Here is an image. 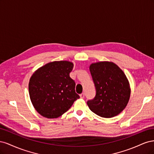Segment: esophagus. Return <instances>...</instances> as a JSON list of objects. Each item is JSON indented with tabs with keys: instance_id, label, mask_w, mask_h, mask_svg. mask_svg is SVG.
<instances>
[{
	"instance_id": "34e87169",
	"label": "esophagus",
	"mask_w": 154,
	"mask_h": 154,
	"mask_svg": "<svg viewBox=\"0 0 154 154\" xmlns=\"http://www.w3.org/2000/svg\"><path fill=\"white\" fill-rule=\"evenodd\" d=\"M80 97L81 98H84V97H85V94L84 93H82V94L80 95Z\"/></svg>"
}]
</instances>
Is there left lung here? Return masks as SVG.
I'll use <instances>...</instances> for the list:
<instances>
[{
	"mask_svg": "<svg viewBox=\"0 0 154 154\" xmlns=\"http://www.w3.org/2000/svg\"><path fill=\"white\" fill-rule=\"evenodd\" d=\"M89 69L96 93L94 99L87 101L88 106L102 118L118 115L127 105L130 96L127 76L117 65L110 62L92 63Z\"/></svg>",
	"mask_w": 154,
	"mask_h": 154,
	"instance_id": "1",
	"label": "left lung"
}]
</instances>
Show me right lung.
I'll list each match as a JSON object with an SVG mask.
<instances>
[{
  "instance_id": "obj_1",
  "label": "right lung",
  "mask_w": 154,
  "mask_h": 154,
  "mask_svg": "<svg viewBox=\"0 0 154 154\" xmlns=\"http://www.w3.org/2000/svg\"><path fill=\"white\" fill-rule=\"evenodd\" d=\"M74 65L69 61L49 62L32 74L29 93L35 110L45 118L61 116L80 98L75 92L76 83L69 74Z\"/></svg>"
}]
</instances>
